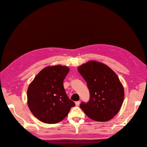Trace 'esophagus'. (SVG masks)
<instances>
[{"instance_id":"1","label":"esophagus","mask_w":147,"mask_h":147,"mask_svg":"<svg viewBox=\"0 0 147 147\" xmlns=\"http://www.w3.org/2000/svg\"><path fill=\"white\" fill-rule=\"evenodd\" d=\"M80 101H77V102H75V104H76V106H78L80 105Z\"/></svg>"}]
</instances>
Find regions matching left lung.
I'll return each instance as SVG.
<instances>
[{"instance_id":"left-lung-1","label":"left lung","mask_w":147,"mask_h":147,"mask_svg":"<svg viewBox=\"0 0 147 147\" xmlns=\"http://www.w3.org/2000/svg\"><path fill=\"white\" fill-rule=\"evenodd\" d=\"M86 81L90 100L80 107L92 119L107 121L116 115L123 104L124 91L117 74L105 64L90 61L78 68Z\"/></svg>"}]
</instances>
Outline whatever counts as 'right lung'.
<instances>
[{
	"label": "right lung",
	"instance_id": "obj_1",
	"mask_svg": "<svg viewBox=\"0 0 147 147\" xmlns=\"http://www.w3.org/2000/svg\"><path fill=\"white\" fill-rule=\"evenodd\" d=\"M69 71L65 65L46 67L30 84L27 91L28 105L32 114L43 123H59L75 105L68 98L63 86Z\"/></svg>",
	"mask_w": 147,
	"mask_h": 147
}]
</instances>
